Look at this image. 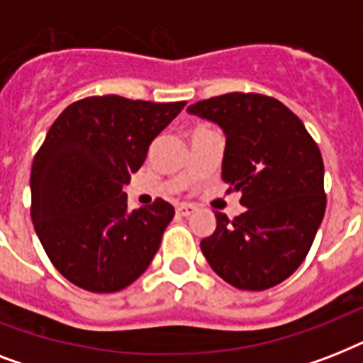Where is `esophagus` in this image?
I'll return each instance as SVG.
<instances>
[{
    "instance_id": "esophagus-1",
    "label": "esophagus",
    "mask_w": 363,
    "mask_h": 363,
    "mask_svg": "<svg viewBox=\"0 0 363 363\" xmlns=\"http://www.w3.org/2000/svg\"><path fill=\"white\" fill-rule=\"evenodd\" d=\"M192 213H196V207H194V205H190V203H182V205H179V207H177V215H179V216H190Z\"/></svg>"
}]
</instances>
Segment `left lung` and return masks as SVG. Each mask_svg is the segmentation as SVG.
<instances>
[{
  "label": "left lung",
  "instance_id": "1",
  "mask_svg": "<svg viewBox=\"0 0 363 363\" xmlns=\"http://www.w3.org/2000/svg\"><path fill=\"white\" fill-rule=\"evenodd\" d=\"M224 130L222 181L241 192L242 215L215 213L201 252L239 290H267L309 252L324 213V162L303 122L279 99L232 92L188 107Z\"/></svg>",
  "mask_w": 363,
  "mask_h": 363
}]
</instances>
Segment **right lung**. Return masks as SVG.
<instances>
[{
	"instance_id": "add662e5",
	"label": "right lung",
	"mask_w": 363,
	"mask_h": 363,
	"mask_svg": "<svg viewBox=\"0 0 363 363\" xmlns=\"http://www.w3.org/2000/svg\"><path fill=\"white\" fill-rule=\"evenodd\" d=\"M186 101L92 96L50 125L31 165V220L52 265L75 286L118 292L145 273L171 222L158 198L128 211L122 190Z\"/></svg>"
}]
</instances>
